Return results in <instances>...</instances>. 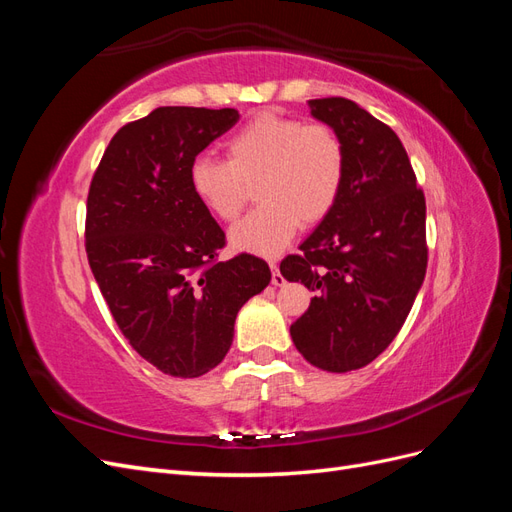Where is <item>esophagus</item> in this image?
Returning a JSON list of instances; mask_svg holds the SVG:
<instances>
[{
    "instance_id": "1",
    "label": "esophagus",
    "mask_w": 512,
    "mask_h": 512,
    "mask_svg": "<svg viewBox=\"0 0 512 512\" xmlns=\"http://www.w3.org/2000/svg\"><path fill=\"white\" fill-rule=\"evenodd\" d=\"M284 275L280 273V269H277L275 262H271V284L273 286H284Z\"/></svg>"
}]
</instances>
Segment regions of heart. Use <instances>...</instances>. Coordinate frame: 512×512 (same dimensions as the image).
Instances as JSON below:
<instances>
[{"label": "heart", "mask_w": 512, "mask_h": 512, "mask_svg": "<svg viewBox=\"0 0 512 512\" xmlns=\"http://www.w3.org/2000/svg\"><path fill=\"white\" fill-rule=\"evenodd\" d=\"M346 175L342 138L324 123L258 113L226 141V162L198 156L190 188L213 218L232 222L256 185L258 207L230 228L232 250L277 256L301 220L316 224L337 203Z\"/></svg>", "instance_id": "b5f03b06"}]
</instances>
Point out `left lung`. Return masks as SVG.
I'll return each instance as SVG.
<instances>
[{
	"instance_id": "1",
	"label": "left lung",
	"mask_w": 512,
	"mask_h": 512,
	"mask_svg": "<svg viewBox=\"0 0 512 512\" xmlns=\"http://www.w3.org/2000/svg\"><path fill=\"white\" fill-rule=\"evenodd\" d=\"M346 151L337 203L280 265L316 292L290 337L303 359L344 374L376 359L404 327L425 280V196L399 136L346 98L307 100Z\"/></svg>"
}]
</instances>
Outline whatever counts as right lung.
Returning a JSON list of instances; mask_svg holds the SVG:
<instances>
[{
	"label": "right lung",
	"mask_w": 512,
	"mask_h": 512,
	"mask_svg": "<svg viewBox=\"0 0 512 512\" xmlns=\"http://www.w3.org/2000/svg\"><path fill=\"white\" fill-rule=\"evenodd\" d=\"M239 121L235 108L160 106L108 143L87 196V258L121 333L153 367H218L239 309L271 282L265 260H215L224 230L190 188V166Z\"/></svg>",
	"instance_id": "1"
}]
</instances>
